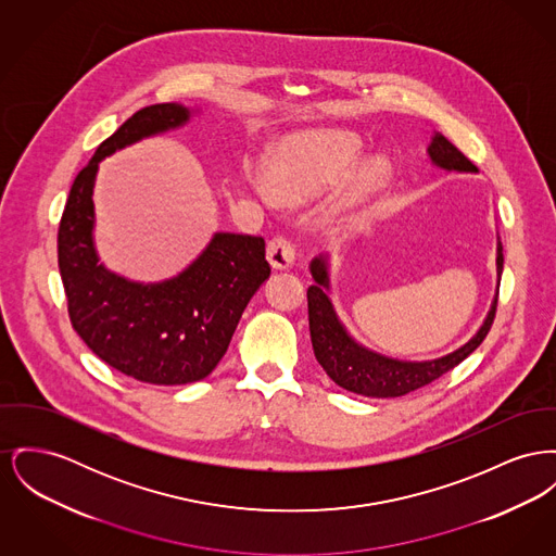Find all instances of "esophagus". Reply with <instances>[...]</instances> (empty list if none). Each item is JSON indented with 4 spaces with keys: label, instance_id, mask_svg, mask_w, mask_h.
<instances>
[{
    "label": "esophagus",
    "instance_id": "esophagus-1",
    "mask_svg": "<svg viewBox=\"0 0 556 556\" xmlns=\"http://www.w3.org/2000/svg\"><path fill=\"white\" fill-rule=\"evenodd\" d=\"M266 256L275 268H290L294 264L295 252L292 241L283 235H277L266 245Z\"/></svg>",
    "mask_w": 556,
    "mask_h": 556
}]
</instances>
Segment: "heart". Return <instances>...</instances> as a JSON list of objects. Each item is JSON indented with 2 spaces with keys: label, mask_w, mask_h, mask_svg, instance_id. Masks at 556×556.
<instances>
[{
  "label": "heart",
  "mask_w": 556,
  "mask_h": 556,
  "mask_svg": "<svg viewBox=\"0 0 556 556\" xmlns=\"http://www.w3.org/2000/svg\"><path fill=\"white\" fill-rule=\"evenodd\" d=\"M359 140L340 130L306 131L288 138L266 164L270 193L283 203H304L340 185L359 157ZM387 169L378 160L365 162L349 180V197L378 187Z\"/></svg>",
  "instance_id": "obj_1"
}]
</instances>
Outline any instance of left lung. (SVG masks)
<instances>
[{
	"label": "left lung",
	"mask_w": 556,
	"mask_h": 556,
	"mask_svg": "<svg viewBox=\"0 0 556 556\" xmlns=\"http://www.w3.org/2000/svg\"><path fill=\"white\" fill-rule=\"evenodd\" d=\"M428 155L432 164L441 165L445 169L477 172V165L472 164L441 131L434 134L428 147ZM502 268H504V254H502V245H497V273H502ZM311 273L315 279V286L308 288L306 295H308V329H311L315 357L338 387L357 392L363 396H376V399L403 396L407 392L418 391L426 384L434 382L437 378H441L443 374H447L450 369L459 365L485 340V336L490 333L491 324L495 319L497 295L491 304L485 324L462 349L441 359L422 361V363L389 359L359 346L338 321L331 308V302L324 292L327 288L326 261L315 258L311 262Z\"/></svg>",
	"instance_id": "8db88e82"
}]
</instances>
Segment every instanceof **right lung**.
<instances>
[{
    "label": "right lung",
    "mask_w": 556,
    "mask_h": 556,
    "mask_svg": "<svg viewBox=\"0 0 556 556\" xmlns=\"http://www.w3.org/2000/svg\"><path fill=\"white\" fill-rule=\"evenodd\" d=\"M187 119L189 109L176 102L136 111L79 169L59 225L71 326L106 365L164 387L197 382L214 371L243 308L270 275L264 239L235 232H216L187 270L164 283H134L99 264L92 191L100 160Z\"/></svg>",
    "instance_id": "obj_1"
}]
</instances>
